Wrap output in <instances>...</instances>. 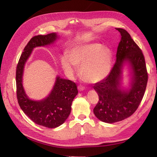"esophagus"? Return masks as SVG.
Instances as JSON below:
<instances>
[{"label":"esophagus","mask_w":157,"mask_h":157,"mask_svg":"<svg viewBox=\"0 0 157 157\" xmlns=\"http://www.w3.org/2000/svg\"><path fill=\"white\" fill-rule=\"evenodd\" d=\"M78 90L79 91H83V90H85V87H84L83 86H81V85H79V86H78Z\"/></svg>","instance_id":"obj_1"}]
</instances>
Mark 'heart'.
<instances>
[{
  "instance_id": "heart-1",
  "label": "heart",
  "mask_w": 157,
  "mask_h": 157,
  "mask_svg": "<svg viewBox=\"0 0 157 157\" xmlns=\"http://www.w3.org/2000/svg\"><path fill=\"white\" fill-rule=\"evenodd\" d=\"M111 51L99 43L75 46L64 54L61 63L65 73L73 76L80 67V75L84 80L96 83L105 78L111 70Z\"/></svg>"
}]
</instances>
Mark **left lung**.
I'll return each mask as SVG.
<instances>
[{"instance_id":"obj_1","label":"left lung","mask_w":157,"mask_h":157,"mask_svg":"<svg viewBox=\"0 0 157 157\" xmlns=\"http://www.w3.org/2000/svg\"><path fill=\"white\" fill-rule=\"evenodd\" d=\"M121 35L117 52V59L107 77L96 83L99 101L94 113L106 123L119 122L130 117L138 107L147 86V75L145 58L141 50L125 29L116 28ZM128 66L129 86H122L123 68Z\"/></svg>"}]
</instances>
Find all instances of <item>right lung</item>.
Returning <instances> with one entry per match:
<instances>
[{"label":"right lung","instance_id":"right-lung-1","mask_svg":"<svg viewBox=\"0 0 157 157\" xmlns=\"http://www.w3.org/2000/svg\"><path fill=\"white\" fill-rule=\"evenodd\" d=\"M58 39L56 33L33 37L23 50L16 69V87L18 103L30 119L49 128L58 127L70 115L71 104L78 94L77 86L70 80L57 76L53 88L48 96L40 100L30 99L23 88V77L25 65L35 48L54 44Z\"/></svg>","mask_w":157,"mask_h":157}]
</instances>
